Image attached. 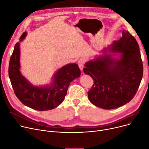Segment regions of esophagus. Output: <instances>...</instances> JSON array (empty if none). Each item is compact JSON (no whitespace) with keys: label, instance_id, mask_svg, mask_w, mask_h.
<instances>
[{"label":"esophagus","instance_id":"34e87169","mask_svg":"<svg viewBox=\"0 0 149 149\" xmlns=\"http://www.w3.org/2000/svg\"><path fill=\"white\" fill-rule=\"evenodd\" d=\"M77 63H78L79 67V68H80V69H81V70L82 72V71H83V68H84V67L85 60H84V59L81 58V59H79Z\"/></svg>","mask_w":149,"mask_h":149}]
</instances>
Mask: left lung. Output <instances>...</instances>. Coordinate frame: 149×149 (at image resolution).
<instances>
[{"mask_svg":"<svg viewBox=\"0 0 149 149\" xmlns=\"http://www.w3.org/2000/svg\"><path fill=\"white\" fill-rule=\"evenodd\" d=\"M109 50L121 53L120 58L106 54L90 61L84 68V72L94 81L88 92L90 102L104 109H116L129 102L136 94L143 75L138 44L127 31L123 30L122 37L113 41Z\"/></svg>","mask_w":149,"mask_h":149,"instance_id":"1","label":"left lung"}]
</instances>
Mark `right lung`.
I'll use <instances>...</instances> for the list:
<instances>
[{
    "instance_id": "obj_1",
    "label": "right lung",
    "mask_w": 149,
    "mask_h": 149,
    "mask_svg": "<svg viewBox=\"0 0 149 149\" xmlns=\"http://www.w3.org/2000/svg\"><path fill=\"white\" fill-rule=\"evenodd\" d=\"M26 35L24 32L20 39ZM8 74L17 97L24 105L38 111L54 109L61 104L67 94L70 82L81 75L77 64H69L61 68L54 77L50 86L37 87L31 85L20 72V47L17 42L9 64Z\"/></svg>"
}]
</instances>
